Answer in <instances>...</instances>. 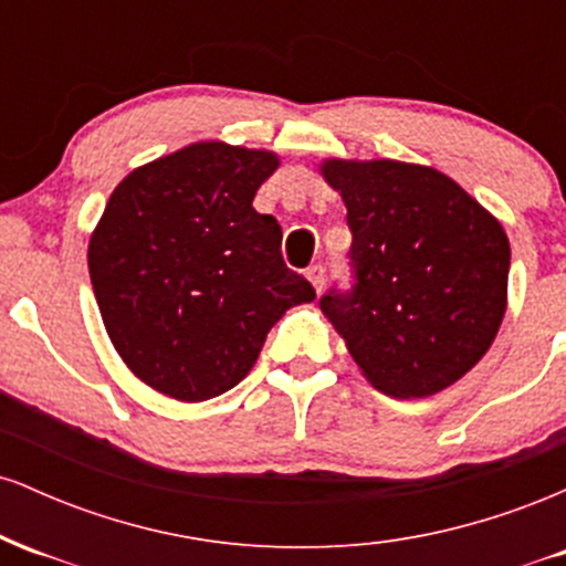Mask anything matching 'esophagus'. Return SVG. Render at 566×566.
Instances as JSON below:
<instances>
[{"label":"esophagus","mask_w":566,"mask_h":566,"mask_svg":"<svg viewBox=\"0 0 566 566\" xmlns=\"http://www.w3.org/2000/svg\"><path fill=\"white\" fill-rule=\"evenodd\" d=\"M305 276H308V282L314 284L316 292L324 290V269H322V265H311V269L305 271Z\"/></svg>","instance_id":"34e87169"}]
</instances>
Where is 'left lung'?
Listing matches in <instances>:
<instances>
[{"label": "left lung", "mask_w": 566, "mask_h": 566, "mask_svg": "<svg viewBox=\"0 0 566 566\" xmlns=\"http://www.w3.org/2000/svg\"><path fill=\"white\" fill-rule=\"evenodd\" d=\"M354 233L356 284L322 297L361 375L394 399H423L490 350L509 305L511 244L450 175L396 159H324Z\"/></svg>", "instance_id": "1"}]
</instances>
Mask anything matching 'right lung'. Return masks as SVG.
Segmentation results:
<instances>
[{"label": "right lung", "instance_id": "add662e5", "mask_svg": "<svg viewBox=\"0 0 566 566\" xmlns=\"http://www.w3.org/2000/svg\"><path fill=\"white\" fill-rule=\"evenodd\" d=\"M276 167L265 148L199 140L114 188L87 244L90 279L116 354L154 391L226 394L284 311L316 297L282 261V226L252 207Z\"/></svg>", "mask_w": 566, "mask_h": 566}]
</instances>
